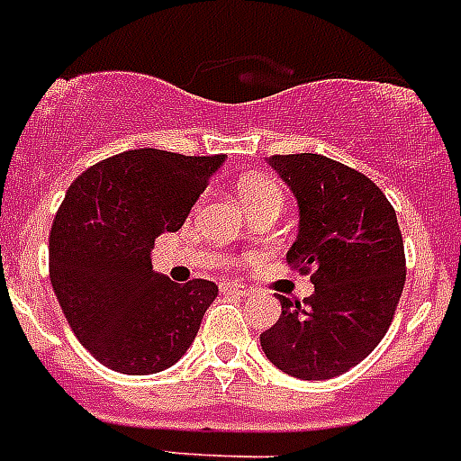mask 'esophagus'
<instances>
[{"label":"esophagus","mask_w":461,"mask_h":461,"mask_svg":"<svg viewBox=\"0 0 461 461\" xmlns=\"http://www.w3.org/2000/svg\"><path fill=\"white\" fill-rule=\"evenodd\" d=\"M220 289L222 292H227V294H237V296H251L253 289H249L246 285H241V282H222L220 285Z\"/></svg>","instance_id":"1"}]
</instances>
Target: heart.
Wrapping results in <instances>:
<instances>
[{
	"mask_svg": "<svg viewBox=\"0 0 461 461\" xmlns=\"http://www.w3.org/2000/svg\"><path fill=\"white\" fill-rule=\"evenodd\" d=\"M239 195L246 205H251V203L270 198V195H282V188L277 181L267 179V176H249L239 184Z\"/></svg>",
	"mask_w": 461,
	"mask_h": 461,
	"instance_id": "1",
	"label": "heart"
}]
</instances>
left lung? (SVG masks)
<instances>
[{"instance_id":"8db88e82","label":"left lung","mask_w":461,"mask_h":461,"mask_svg":"<svg viewBox=\"0 0 461 461\" xmlns=\"http://www.w3.org/2000/svg\"><path fill=\"white\" fill-rule=\"evenodd\" d=\"M299 201V237L287 260L315 292L280 296L282 315L260 335L266 357L302 380H328L364 361L394 318L407 258L385 194L358 169L325 155L267 159Z\"/></svg>"}]
</instances>
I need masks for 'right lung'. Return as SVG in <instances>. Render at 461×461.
<instances>
[{
  "instance_id": "right-lung-1",
  "label": "right lung",
  "mask_w": 461,
  "mask_h": 461,
  "mask_svg": "<svg viewBox=\"0 0 461 461\" xmlns=\"http://www.w3.org/2000/svg\"><path fill=\"white\" fill-rule=\"evenodd\" d=\"M222 155L140 148L88 167L50 231V280L81 344L112 371L148 375L179 361L217 285H176L153 270L150 249L176 231Z\"/></svg>"
}]
</instances>
